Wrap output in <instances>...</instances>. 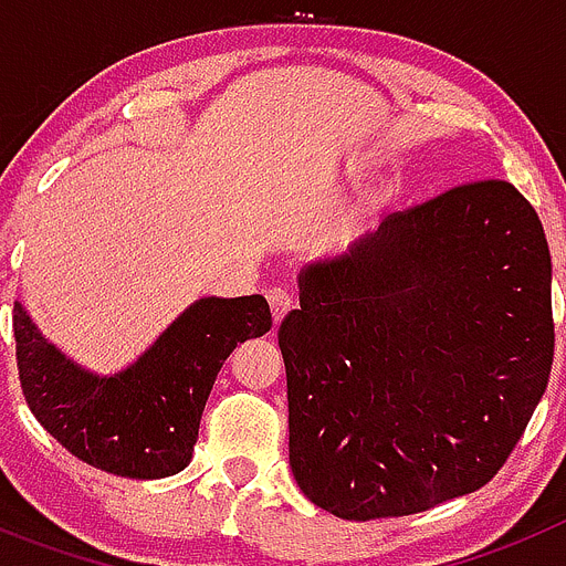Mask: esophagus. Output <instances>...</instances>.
<instances>
[{
  "label": "esophagus",
  "mask_w": 566,
  "mask_h": 566,
  "mask_svg": "<svg viewBox=\"0 0 566 566\" xmlns=\"http://www.w3.org/2000/svg\"><path fill=\"white\" fill-rule=\"evenodd\" d=\"M266 300H269V306H272L274 323H280V319L292 312V294H289L286 289H269Z\"/></svg>",
  "instance_id": "esophagus-1"
}]
</instances>
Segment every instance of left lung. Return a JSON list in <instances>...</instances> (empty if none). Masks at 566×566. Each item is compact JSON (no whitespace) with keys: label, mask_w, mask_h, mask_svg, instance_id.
<instances>
[{"label":"left lung","mask_w":566,"mask_h":566,"mask_svg":"<svg viewBox=\"0 0 566 566\" xmlns=\"http://www.w3.org/2000/svg\"><path fill=\"white\" fill-rule=\"evenodd\" d=\"M297 286L277 343L289 464L317 507L411 516L496 476L556 345L547 238L513 184L388 214Z\"/></svg>","instance_id":"obj_1"}]
</instances>
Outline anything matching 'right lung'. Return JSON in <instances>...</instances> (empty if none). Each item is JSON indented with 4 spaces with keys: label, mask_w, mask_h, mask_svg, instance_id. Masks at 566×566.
<instances>
[{
    "label": "right lung",
    "mask_w": 566,
    "mask_h": 566,
    "mask_svg": "<svg viewBox=\"0 0 566 566\" xmlns=\"http://www.w3.org/2000/svg\"><path fill=\"white\" fill-rule=\"evenodd\" d=\"M272 328L266 297H201L115 374H93L50 343L17 300L22 391L44 431L73 457L127 479L184 470L223 359Z\"/></svg>",
    "instance_id": "right-lung-1"
}]
</instances>
